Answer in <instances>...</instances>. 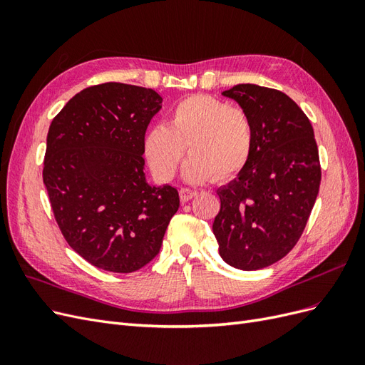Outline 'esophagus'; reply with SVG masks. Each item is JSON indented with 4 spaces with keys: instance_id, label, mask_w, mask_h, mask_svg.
Instances as JSON below:
<instances>
[{
    "instance_id": "esophagus-1",
    "label": "esophagus",
    "mask_w": 365,
    "mask_h": 365,
    "mask_svg": "<svg viewBox=\"0 0 365 365\" xmlns=\"http://www.w3.org/2000/svg\"><path fill=\"white\" fill-rule=\"evenodd\" d=\"M196 195H197V190L189 189V187H184V189L180 190V196H181V201H182V202H187V201L193 200V197H195Z\"/></svg>"
}]
</instances>
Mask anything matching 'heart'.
<instances>
[{
  "mask_svg": "<svg viewBox=\"0 0 365 365\" xmlns=\"http://www.w3.org/2000/svg\"><path fill=\"white\" fill-rule=\"evenodd\" d=\"M252 146L254 123L245 108L196 94L170 109L168 126L149 130L145 152L158 178L172 180L187 148L190 158L184 165V178L204 182L233 178L247 165Z\"/></svg>",
  "mask_w": 365,
  "mask_h": 365,
  "instance_id": "1",
  "label": "heart"
}]
</instances>
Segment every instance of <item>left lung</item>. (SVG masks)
I'll return each mask as SVG.
<instances>
[{
	"instance_id": "left-lung-1",
	"label": "left lung",
	"mask_w": 365,
	"mask_h": 365,
	"mask_svg": "<svg viewBox=\"0 0 365 365\" xmlns=\"http://www.w3.org/2000/svg\"><path fill=\"white\" fill-rule=\"evenodd\" d=\"M222 94L250 113L254 146L237 178L217 190L213 233L228 264L262 269L303 235L322 181L317 141L307 115L284 93L239 83Z\"/></svg>"
}]
</instances>
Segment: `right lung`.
<instances>
[{"mask_svg":"<svg viewBox=\"0 0 365 365\" xmlns=\"http://www.w3.org/2000/svg\"><path fill=\"white\" fill-rule=\"evenodd\" d=\"M161 96L135 85L85 88L53 118L42 178L54 219L88 263L134 272L157 256L180 208L175 187L145 180V134Z\"/></svg>","mask_w":365,"mask_h":365,"instance_id":"obj_1","label":"right lung"}]
</instances>
